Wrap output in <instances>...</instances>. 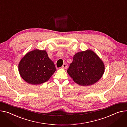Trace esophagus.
Instances as JSON below:
<instances>
[{
    "label": "esophagus",
    "mask_w": 127,
    "mask_h": 127,
    "mask_svg": "<svg viewBox=\"0 0 127 127\" xmlns=\"http://www.w3.org/2000/svg\"><path fill=\"white\" fill-rule=\"evenodd\" d=\"M66 68H67V65H66V64H65V63L63 64V65L62 66V68H63V69H66Z\"/></svg>",
    "instance_id": "1"
}]
</instances>
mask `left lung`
Here are the masks:
<instances>
[{"mask_svg":"<svg viewBox=\"0 0 127 127\" xmlns=\"http://www.w3.org/2000/svg\"><path fill=\"white\" fill-rule=\"evenodd\" d=\"M104 70V64L98 56L93 51L88 50L74 55L67 73L78 85L88 86L97 83Z\"/></svg>","mask_w":127,"mask_h":127,"instance_id":"left-lung-1","label":"left lung"}]
</instances>
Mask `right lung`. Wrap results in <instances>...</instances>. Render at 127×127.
<instances>
[{
	"mask_svg": "<svg viewBox=\"0 0 127 127\" xmlns=\"http://www.w3.org/2000/svg\"><path fill=\"white\" fill-rule=\"evenodd\" d=\"M19 73L25 82L40 85L50 78L56 71L54 62L45 50L35 49L27 53L19 62Z\"/></svg>",
	"mask_w": 127,
	"mask_h": 127,
	"instance_id": "right-lung-1",
	"label": "right lung"
}]
</instances>
